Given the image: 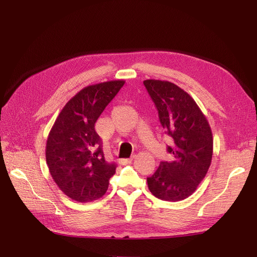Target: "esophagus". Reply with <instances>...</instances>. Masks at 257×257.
I'll return each instance as SVG.
<instances>
[{
    "label": "esophagus",
    "mask_w": 257,
    "mask_h": 257,
    "mask_svg": "<svg viewBox=\"0 0 257 257\" xmlns=\"http://www.w3.org/2000/svg\"><path fill=\"white\" fill-rule=\"evenodd\" d=\"M134 159H135V155H132L130 159H122V160H120L119 163H120L121 165H126V164H128V163H131L132 161H133Z\"/></svg>",
    "instance_id": "1"
}]
</instances>
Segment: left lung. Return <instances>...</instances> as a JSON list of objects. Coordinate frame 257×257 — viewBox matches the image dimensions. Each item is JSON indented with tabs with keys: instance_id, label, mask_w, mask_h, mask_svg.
I'll use <instances>...</instances> for the list:
<instances>
[{
	"instance_id": "left-lung-1",
	"label": "left lung",
	"mask_w": 257,
	"mask_h": 257,
	"mask_svg": "<svg viewBox=\"0 0 257 257\" xmlns=\"http://www.w3.org/2000/svg\"><path fill=\"white\" fill-rule=\"evenodd\" d=\"M145 87L170 139L173 160L161 162L148 188L162 200L179 201L196 191L211 164L213 137L208 120L189 93L173 82L147 79Z\"/></svg>"
}]
</instances>
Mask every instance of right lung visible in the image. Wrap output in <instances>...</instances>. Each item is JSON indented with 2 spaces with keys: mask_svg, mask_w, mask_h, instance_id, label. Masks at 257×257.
<instances>
[{
  "mask_svg": "<svg viewBox=\"0 0 257 257\" xmlns=\"http://www.w3.org/2000/svg\"><path fill=\"white\" fill-rule=\"evenodd\" d=\"M125 83L112 80L88 85L59 113L46 144V161L54 182L79 203L102 197L116 165L105 160L94 125L106 106Z\"/></svg>",
  "mask_w": 257,
  "mask_h": 257,
  "instance_id": "right-lung-1",
  "label": "right lung"
}]
</instances>
